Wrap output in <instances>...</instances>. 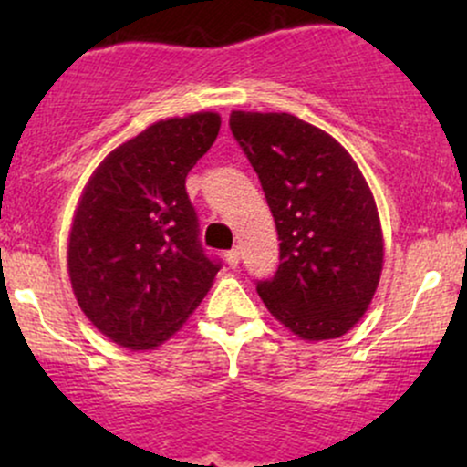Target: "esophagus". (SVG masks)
Here are the masks:
<instances>
[{
  "mask_svg": "<svg viewBox=\"0 0 467 467\" xmlns=\"http://www.w3.org/2000/svg\"><path fill=\"white\" fill-rule=\"evenodd\" d=\"M239 256H241L239 248H233V250L226 252V264H228L230 267H233V270L239 265Z\"/></svg>",
  "mask_w": 467,
  "mask_h": 467,
  "instance_id": "esophagus-1",
  "label": "esophagus"
}]
</instances>
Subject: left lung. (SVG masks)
Segmentation results:
<instances>
[{"instance_id": "left-lung-1", "label": "left lung", "mask_w": 467, "mask_h": 467, "mask_svg": "<svg viewBox=\"0 0 467 467\" xmlns=\"http://www.w3.org/2000/svg\"><path fill=\"white\" fill-rule=\"evenodd\" d=\"M278 233V270L256 292L303 340H331L367 312L384 264L371 189L329 133L292 114L233 111Z\"/></svg>"}]
</instances>
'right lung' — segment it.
<instances>
[{"label": "right lung", "mask_w": 467, "mask_h": 467, "mask_svg": "<svg viewBox=\"0 0 467 467\" xmlns=\"http://www.w3.org/2000/svg\"><path fill=\"white\" fill-rule=\"evenodd\" d=\"M219 127L213 111L155 122L107 155L80 195L69 281L85 316L116 345L138 351L169 340L222 267L202 248L186 192Z\"/></svg>", "instance_id": "obj_1"}]
</instances>
